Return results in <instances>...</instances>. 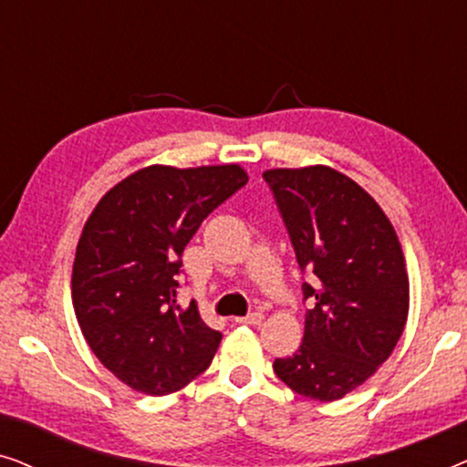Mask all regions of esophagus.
<instances>
[{
	"mask_svg": "<svg viewBox=\"0 0 467 467\" xmlns=\"http://www.w3.org/2000/svg\"><path fill=\"white\" fill-rule=\"evenodd\" d=\"M234 321L242 323V325H259L261 321H264V315H261V312H251L248 317H235Z\"/></svg>",
	"mask_w": 467,
	"mask_h": 467,
	"instance_id": "1",
	"label": "esophagus"
}]
</instances>
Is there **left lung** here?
Returning a JSON list of instances; mask_svg holds the SVG:
<instances>
[{
    "instance_id": "obj_1",
    "label": "left lung",
    "mask_w": 467,
    "mask_h": 467,
    "mask_svg": "<svg viewBox=\"0 0 467 467\" xmlns=\"http://www.w3.org/2000/svg\"><path fill=\"white\" fill-rule=\"evenodd\" d=\"M264 178L289 229L304 283V340L274 361L293 391L342 400L391 357L410 308L406 257L379 202L329 165L272 168Z\"/></svg>"
}]
</instances>
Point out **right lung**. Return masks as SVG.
Returning <instances> with one entry per match:
<instances>
[{"instance_id":"obj_1","label":"right lung","mask_w":467,"mask_h":467,"mask_svg":"<svg viewBox=\"0 0 467 467\" xmlns=\"http://www.w3.org/2000/svg\"><path fill=\"white\" fill-rule=\"evenodd\" d=\"M248 182L238 163L149 165L114 184L82 227L72 304L82 336L133 391H181L210 366L221 331L176 302L182 251L202 221Z\"/></svg>"}]
</instances>
